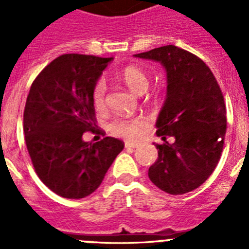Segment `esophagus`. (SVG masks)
<instances>
[{
	"mask_svg": "<svg viewBox=\"0 0 249 249\" xmlns=\"http://www.w3.org/2000/svg\"><path fill=\"white\" fill-rule=\"evenodd\" d=\"M124 146H126V148H138L141 144L136 143V142H126V143H124Z\"/></svg>",
	"mask_w": 249,
	"mask_h": 249,
	"instance_id": "34e87169",
	"label": "esophagus"
}]
</instances>
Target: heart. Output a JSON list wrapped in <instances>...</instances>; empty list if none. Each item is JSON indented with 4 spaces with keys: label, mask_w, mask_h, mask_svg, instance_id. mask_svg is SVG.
Here are the masks:
<instances>
[{
    "label": "heart",
    "mask_w": 249,
    "mask_h": 249,
    "mask_svg": "<svg viewBox=\"0 0 249 249\" xmlns=\"http://www.w3.org/2000/svg\"><path fill=\"white\" fill-rule=\"evenodd\" d=\"M121 78L124 81L129 89L136 93H144L149 86V78L146 72L136 66H128L122 71ZM107 85L103 78L94 83L92 89V103L96 108H103ZM149 121L144 116H132V117H114L109 122L108 128L112 135L126 140H138L148 129Z\"/></svg>",
    "instance_id": "b5f03b06"
}]
</instances>
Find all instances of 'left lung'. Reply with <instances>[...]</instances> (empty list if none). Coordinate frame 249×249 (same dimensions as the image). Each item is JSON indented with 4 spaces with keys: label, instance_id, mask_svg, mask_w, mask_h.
I'll return each instance as SVG.
<instances>
[{
    "label": "left lung",
    "instance_id": "8db88e82",
    "mask_svg": "<svg viewBox=\"0 0 249 249\" xmlns=\"http://www.w3.org/2000/svg\"><path fill=\"white\" fill-rule=\"evenodd\" d=\"M135 56L162 63L168 83L156 123L164 143L156 144L158 158L149 167V179L169 195L191 192L212 175L223 151L227 116L221 87L199 57L177 46ZM167 137L175 142H167Z\"/></svg>",
    "mask_w": 249,
    "mask_h": 249
}]
</instances>
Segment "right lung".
I'll list each match as a JSON object with an SVG mask.
<instances>
[{
	"mask_svg": "<svg viewBox=\"0 0 249 249\" xmlns=\"http://www.w3.org/2000/svg\"><path fill=\"white\" fill-rule=\"evenodd\" d=\"M109 58L67 53L57 57L35 78L23 112L26 146L39 179L65 198L91 195L102 183L122 141L105 137L85 142L97 132L92 89Z\"/></svg>",
	"mask_w": 249,
	"mask_h": 249,
	"instance_id": "1",
	"label": "right lung"
}]
</instances>
